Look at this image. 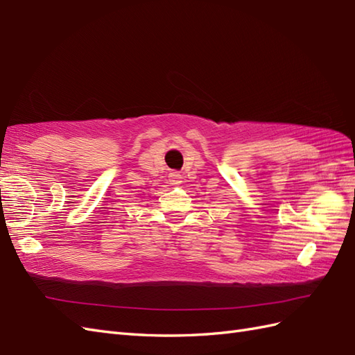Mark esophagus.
<instances>
[{
    "mask_svg": "<svg viewBox=\"0 0 355 355\" xmlns=\"http://www.w3.org/2000/svg\"><path fill=\"white\" fill-rule=\"evenodd\" d=\"M170 182L173 184V185H179L180 182H182V176L179 175V173H176V171H173V173H170Z\"/></svg>",
    "mask_w": 355,
    "mask_h": 355,
    "instance_id": "1",
    "label": "esophagus"
}]
</instances>
